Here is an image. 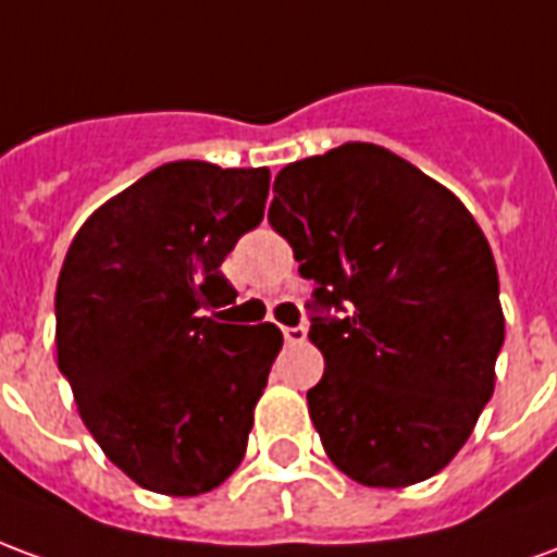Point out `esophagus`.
I'll list each match as a JSON object with an SVG mask.
<instances>
[{
	"label": "esophagus",
	"mask_w": 557,
	"mask_h": 557,
	"mask_svg": "<svg viewBox=\"0 0 557 557\" xmlns=\"http://www.w3.org/2000/svg\"><path fill=\"white\" fill-rule=\"evenodd\" d=\"M283 337H286V343H304V339H307V327L304 325L283 327Z\"/></svg>",
	"instance_id": "34e87169"
}]
</instances>
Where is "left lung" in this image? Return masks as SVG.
Returning <instances> with one entry per match:
<instances>
[{
  "label": "left lung",
  "mask_w": 557,
  "mask_h": 557,
  "mask_svg": "<svg viewBox=\"0 0 557 557\" xmlns=\"http://www.w3.org/2000/svg\"><path fill=\"white\" fill-rule=\"evenodd\" d=\"M268 223L313 280L307 391L331 462L363 486H411L468 442L504 346L498 271L468 208L409 160L346 143L274 178Z\"/></svg>",
  "instance_id": "8db88e82"
}]
</instances>
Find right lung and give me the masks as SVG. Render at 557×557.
I'll use <instances>...</instances> for the list:
<instances>
[{
    "label": "right lung",
    "mask_w": 557,
    "mask_h": 557,
    "mask_svg": "<svg viewBox=\"0 0 557 557\" xmlns=\"http://www.w3.org/2000/svg\"><path fill=\"white\" fill-rule=\"evenodd\" d=\"M268 184V166L163 163L98 208L67 247L59 370L95 442L143 490L202 495L242 466L283 334L206 310L238 295L220 265L262 223Z\"/></svg>",
    "instance_id": "1"
}]
</instances>
